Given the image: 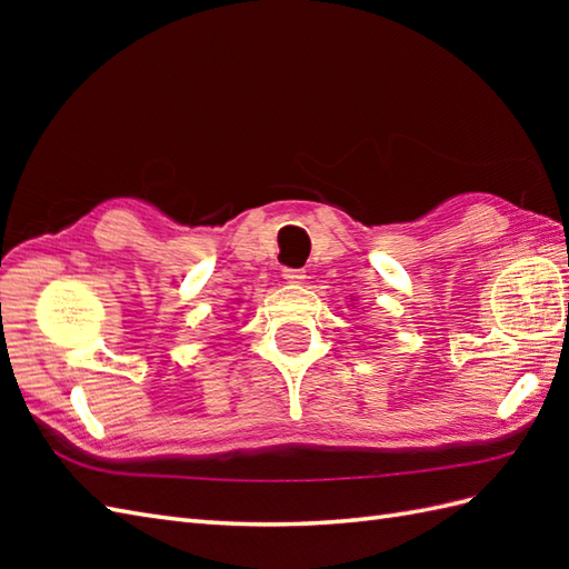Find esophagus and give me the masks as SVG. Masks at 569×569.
<instances>
[{
    "instance_id": "esophagus-1",
    "label": "esophagus",
    "mask_w": 569,
    "mask_h": 569,
    "mask_svg": "<svg viewBox=\"0 0 569 569\" xmlns=\"http://www.w3.org/2000/svg\"><path fill=\"white\" fill-rule=\"evenodd\" d=\"M283 278L288 283H303L306 271L303 269H283Z\"/></svg>"
}]
</instances>
